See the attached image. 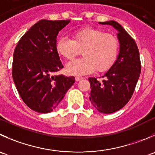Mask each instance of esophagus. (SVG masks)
<instances>
[{
    "instance_id": "34e87169",
    "label": "esophagus",
    "mask_w": 155,
    "mask_h": 155,
    "mask_svg": "<svg viewBox=\"0 0 155 155\" xmlns=\"http://www.w3.org/2000/svg\"><path fill=\"white\" fill-rule=\"evenodd\" d=\"M83 79V77H81V76H76V81H79V80H81V79Z\"/></svg>"
}]
</instances>
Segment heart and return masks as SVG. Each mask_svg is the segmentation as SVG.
<instances>
[{
  "label": "heart",
  "instance_id": "heart-1",
  "mask_svg": "<svg viewBox=\"0 0 155 155\" xmlns=\"http://www.w3.org/2000/svg\"><path fill=\"white\" fill-rule=\"evenodd\" d=\"M73 39L66 36L56 41L59 55L72 60L82 50L83 58L71 61L67 71L71 75H84L96 70L104 72L112 67L119 56L120 41L117 36L93 27H85L73 33Z\"/></svg>",
  "mask_w": 155,
  "mask_h": 155
}]
</instances>
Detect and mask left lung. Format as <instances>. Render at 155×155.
Instances as JSON below:
<instances>
[{"mask_svg":"<svg viewBox=\"0 0 155 155\" xmlns=\"http://www.w3.org/2000/svg\"><path fill=\"white\" fill-rule=\"evenodd\" d=\"M99 23L111 25L118 30L120 48L117 60L102 76V82L96 78H88L91 89L89 99L99 112L111 114L124 107L130 100L142 66L137 45L122 25L113 20Z\"/></svg>","mask_w":155,"mask_h":155,"instance_id":"8db88e82","label":"left lung"}]
</instances>
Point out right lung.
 I'll list each match as a JSON object with an SVG mask.
<instances>
[{
	"mask_svg": "<svg viewBox=\"0 0 155 155\" xmlns=\"http://www.w3.org/2000/svg\"><path fill=\"white\" fill-rule=\"evenodd\" d=\"M69 22V19L38 21L15 48L13 81L24 103L36 112H51L75 82L73 76H51L64 67L55 45L58 32Z\"/></svg>",
	"mask_w": 155,
	"mask_h": 155,
	"instance_id": "add662e5",
	"label": "right lung"
}]
</instances>
